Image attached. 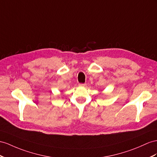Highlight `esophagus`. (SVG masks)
Masks as SVG:
<instances>
[{
	"mask_svg": "<svg viewBox=\"0 0 157 157\" xmlns=\"http://www.w3.org/2000/svg\"><path fill=\"white\" fill-rule=\"evenodd\" d=\"M79 87H86V83H79Z\"/></svg>",
	"mask_w": 157,
	"mask_h": 157,
	"instance_id": "34e87169",
	"label": "esophagus"
}]
</instances>
